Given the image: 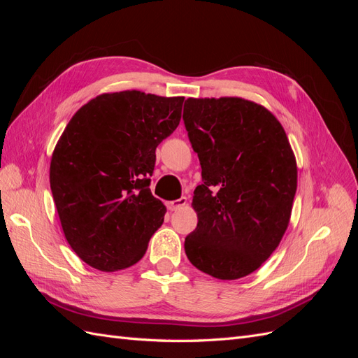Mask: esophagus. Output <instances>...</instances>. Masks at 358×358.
Masks as SVG:
<instances>
[{
  "instance_id": "obj_1",
  "label": "esophagus",
  "mask_w": 358,
  "mask_h": 358,
  "mask_svg": "<svg viewBox=\"0 0 358 358\" xmlns=\"http://www.w3.org/2000/svg\"><path fill=\"white\" fill-rule=\"evenodd\" d=\"M185 204H187V199H185V197H180V199H178V200H173V201H167V203H166L167 209L171 210V212L183 208V206H185Z\"/></svg>"
}]
</instances>
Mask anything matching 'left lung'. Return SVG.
Returning <instances> with one entry per match:
<instances>
[{
	"mask_svg": "<svg viewBox=\"0 0 358 358\" xmlns=\"http://www.w3.org/2000/svg\"><path fill=\"white\" fill-rule=\"evenodd\" d=\"M183 124L201 166L194 191L192 266L218 279L252 273L287 230L297 167L287 134L263 106L243 99H188Z\"/></svg>",
	"mask_w": 358,
	"mask_h": 358,
	"instance_id": "left-lung-1",
	"label": "left lung"
}]
</instances>
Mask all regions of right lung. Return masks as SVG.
<instances>
[{
  "label": "right lung",
  "mask_w": 358,
  "mask_h": 358,
  "mask_svg": "<svg viewBox=\"0 0 358 358\" xmlns=\"http://www.w3.org/2000/svg\"><path fill=\"white\" fill-rule=\"evenodd\" d=\"M183 96L103 94L76 112L50 161L64 234L86 264L115 272L136 264L164 221L149 189L155 149L179 125Z\"/></svg>",
  "instance_id": "right-lung-1"
}]
</instances>
